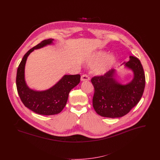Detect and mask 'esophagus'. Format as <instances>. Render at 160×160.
<instances>
[{"label":"esophagus","instance_id":"esophagus-1","mask_svg":"<svg viewBox=\"0 0 160 160\" xmlns=\"http://www.w3.org/2000/svg\"><path fill=\"white\" fill-rule=\"evenodd\" d=\"M90 80V77L88 74H83L81 77V80L82 81H88Z\"/></svg>","mask_w":160,"mask_h":160}]
</instances>
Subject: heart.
<instances>
[{"instance_id": "b5f03b06", "label": "heart", "mask_w": 160, "mask_h": 160, "mask_svg": "<svg viewBox=\"0 0 160 160\" xmlns=\"http://www.w3.org/2000/svg\"><path fill=\"white\" fill-rule=\"evenodd\" d=\"M107 55L106 52H99L92 55L89 59V63L91 65H96L102 62L95 70L97 74L104 73L113 66L116 61V58L113 55Z\"/></svg>"}]
</instances>
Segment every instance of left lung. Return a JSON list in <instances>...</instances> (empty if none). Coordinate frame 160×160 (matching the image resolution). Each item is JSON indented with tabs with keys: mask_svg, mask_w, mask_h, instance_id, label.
Returning <instances> with one entry per match:
<instances>
[{
	"mask_svg": "<svg viewBox=\"0 0 160 160\" xmlns=\"http://www.w3.org/2000/svg\"><path fill=\"white\" fill-rule=\"evenodd\" d=\"M125 65L131 69L134 77L126 85L118 83L113 78L115 70L111 69L104 74L92 77L94 87L93 107L103 117L119 118L128 113L141 99L145 87L144 70L137 58L129 56Z\"/></svg>",
	"mask_w": 160,
	"mask_h": 160,
	"instance_id": "8db88e82",
	"label": "left lung"
}]
</instances>
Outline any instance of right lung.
<instances>
[{
    "label": "right lung",
    "instance_id": "add662e5",
    "mask_svg": "<svg viewBox=\"0 0 160 160\" xmlns=\"http://www.w3.org/2000/svg\"><path fill=\"white\" fill-rule=\"evenodd\" d=\"M53 41L52 39L44 40L25 54L18 65L16 76L17 89L23 104L36 113L47 116L61 112L67 104L69 92L80 81V74L65 75L45 91H35L27 86L24 81V67L28 56L34 49L50 44Z\"/></svg>",
    "mask_w": 160,
    "mask_h": 160
}]
</instances>
